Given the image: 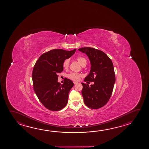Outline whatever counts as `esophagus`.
<instances>
[{"label":"esophagus","instance_id":"34e87169","mask_svg":"<svg viewBox=\"0 0 149 149\" xmlns=\"http://www.w3.org/2000/svg\"><path fill=\"white\" fill-rule=\"evenodd\" d=\"M73 83L74 84H76L78 83V82H77V81H73Z\"/></svg>","mask_w":149,"mask_h":149}]
</instances>
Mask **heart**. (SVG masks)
<instances>
[{
  "instance_id": "b5f03b06",
  "label": "heart",
  "mask_w": 149,
  "mask_h": 149,
  "mask_svg": "<svg viewBox=\"0 0 149 149\" xmlns=\"http://www.w3.org/2000/svg\"><path fill=\"white\" fill-rule=\"evenodd\" d=\"M76 60L78 61V63L81 64V65H86L87 64V60L86 58L83 56H77L76 58ZM70 64V60L69 59H66L64 61L63 63V66L65 69L68 68ZM81 75L80 74L76 73H71L68 74V77L70 78L71 80L74 81H78L81 78Z\"/></svg>"
}]
</instances>
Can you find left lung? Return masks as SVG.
<instances>
[{
  "mask_svg": "<svg viewBox=\"0 0 149 149\" xmlns=\"http://www.w3.org/2000/svg\"><path fill=\"white\" fill-rule=\"evenodd\" d=\"M78 50L88 57L91 67L84 81H94L91 86L82 83L84 102L94 109L103 107L109 100L115 84V71L111 59L104 52L93 47H81Z\"/></svg>",
  "mask_w": 149,
  "mask_h": 149,
  "instance_id": "obj_1",
  "label": "left lung"
}]
</instances>
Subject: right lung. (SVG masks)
Listing matches in <instances>:
<instances>
[{
  "mask_svg": "<svg viewBox=\"0 0 149 149\" xmlns=\"http://www.w3.org/2000/svg\"><path fill=\"white\" fill-rule=\"evenodd\" d=\"M76 50H51L41 55L34 65L32 74L34 92L49 110L58 111L68 104V93L74 84L66 78L61 85L58 74L63 71L64 61L73 55Z\"/></svg>",
  "mask_w": 149,
  "mask_h": 149,
  "instance_id": "right-lung-1",
  "label": "right lung"
}]
</instances>
